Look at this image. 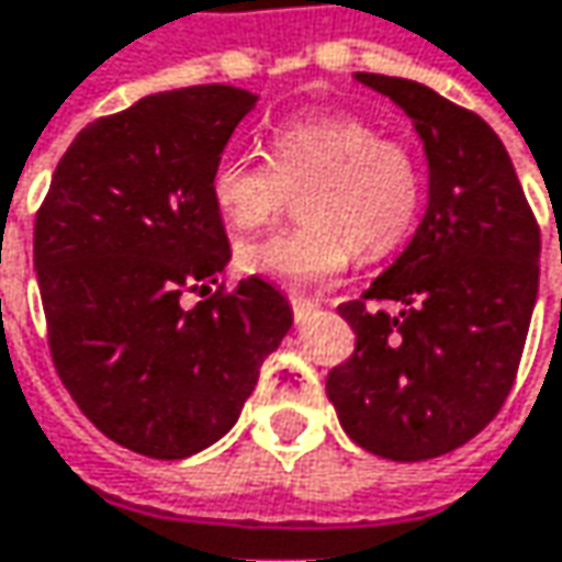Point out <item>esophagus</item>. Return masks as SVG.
Segmentation results:
<instances>
[{
	"mask_svg": "<svg viewBox=\"0 0 562 562\" xmlns=\"http://www.w3.org/2000/svg\"><path fill=\"white\" fill-rule=\"evenodd\" d=\"M318 308V302L315 299H305V295H292V315H295V322H305L312 312Z\"/></svg>",
	"mask_w": 562,
	"mask_h": 562,
	"instance_id": "1",
	"label": "esophagus"
}]
</instances>
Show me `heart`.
<instances>
[{
    "label": "heart",
    "instance_id": "heart-1",
    "mask_svg": "<svg viewBox=\"0 0 562 562\" xmlns=\"http://www.w3.org/2000/svg\"><path fill=\"white\" fill-rule=\"evenodd\" d=\"M299 192V225L247 240L234 263L247 277L315 285L353 254L380 260L405 244L425 205V164L412 144L367 119L322 112L282 122L267 160L231 150L209 177L215 212L231 231H257Z\"/></svg>",
    "mask_w": 562,
    "mask_h": 562
}]
</instances>
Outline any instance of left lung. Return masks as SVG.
<instances>
[{"instance_id": "8db88e82", "label": "left lung", "mask_w": 562, "mask_h": 562, "mask_svg": "<svg viewBox=\"0 0 562 562\" xmlns=\"http://www.w3.org/2000/svg\"><path fill=\"white\" fill-rule=\"evenodd\" d=\"M425 140L428 212L402 257L337 312L357 350L328 373L340 428L415 463L463 447L505 405L540 277V228L505 144L483 119L415 79L357 74ZM398 301L389 316L379 305Z\"/></svg>"}]
</instances>
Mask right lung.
Segmentation results:
<instances>
[{"label": "right lung", "mask_w": 562, "mask_h": 562, "mask_svg": "<svg viewBox=\"0 0 562 562\" xmlns=\"http://www.w3.org/2000/svg\"><path fill=\"white\" fill-rule=\"evenodd\" d=\"M257 95L186 86L95 119L60 157L34 218L47 344L79 412L115 443L182 460L234 428L292 308L231 260L209 177Z\"/></svg>", "instance_id": "obj_1"}]
</instances>
